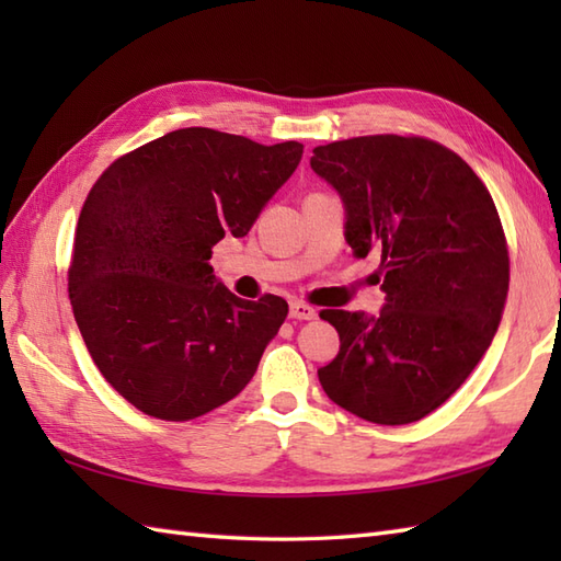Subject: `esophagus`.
Masks as SVG:
<instances>
[{
	"instance_id": "esophagus-1",
	"label": "esophagus",
	"mask_w": 561,
	"mask_h": 561,
	"mask_svg": "<svg viewBox=\"0 0 561 561\" xmlns=\"http://www.w3.org/2000/svg\"><path fill=\"white\" fill-rule=\"evenodd\" d=\"M289 316L294 320H313L318 313H316L313 306H308L304 301H291L289 304Z\"/></svg>"
}]
</instances>
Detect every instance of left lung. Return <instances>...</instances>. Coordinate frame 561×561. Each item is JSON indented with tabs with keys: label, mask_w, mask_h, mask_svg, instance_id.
<instances>
[{
	"label": "left lung",
	"mask_w": 561,
	"mask_h": 561,
	"mask_svg": "<svg viewBox=\"0 0 561 561\" xmlns=\"http://www.w3.org/2000/svg\"><path fill=\"white\" fill-rule=\"evenodd\" d=\"M356 257L380 255L376 318L325 308L340 352L318 368L332 402L374 424H410L456 392L502 323L508 248L490 190L456 151L368 135L316 147Z\"/></svg>",
	"instance_id": "8db88e82"
}]
</instances>
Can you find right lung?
<instances>
[{
	"label": "right lung",
	"mask_w": 561,
	"mask_h": 561,
	"mask_svg": "<svg viewBox=\"0 0 561 561\" xmlns=\"http://www.w3.org/2000/svg\"><path fill=\"white\" fill-rule=\"evenodd\" d=\"M304 145L185 127L115 159L83 202L67 272L79 332L139 412L190 422L233 400L289 306L238 299L211 248L243 238L289 181Z\"/></svg>",
	"instance_id": "1"
}]
</instances>
